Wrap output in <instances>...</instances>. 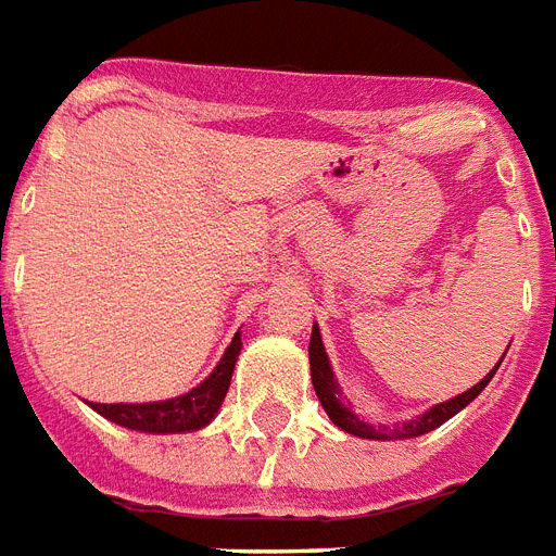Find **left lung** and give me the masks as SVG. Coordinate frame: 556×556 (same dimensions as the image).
Masks as SVG:
<instances>
[{
    "instance_id": "1",
    "label": "left lung",
    "mask_w": 556,
    "mask_h": 556,
    "mask_svg": "<svg viewBox=\"0 0 556 556\" xmlns=\"http://www.w3.org/2000/svg\"><path fill=\"white\" fill-rule=\"evenodd\" d=\"M505 358V355H503ZM500 358V364H503ZM496 364V367H500ZM496 367L488 372L485 379L477 381L473 388L459 393V396L447 399V402L437 404V407H430L428 413H421L416 419L410 421H402L396 428H384V425H370V421L358 419L353 410H350V404L341 399V390H339V381L332 376V367H330V358L324 353V341H321V330L313 324V336H309V372H313V388H315V396L321 402V407L327 410V416L332 419V425L341 430H348L353 437H362V439H413V437H421V433H430L433 428L439 425H445L451 416L462 410V407H468L473 399L485 390V384L494 379Z\"/></svg>"
}]
</instances>
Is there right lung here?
<instances>
[{
    "label": "right lung",
    "instance_id": "right-lung-1",
    "mask_svg": "<svg viewBox=\"0 0 556 556\" xmlns=\"http://www.w3.org/2000/svg\"><path fill=\"white\" fill-rule=\"evenodd\" d=\"M241 355V332H235L232 344L226 348L224 358L217 362L206 381L198 388L166 402L146 404H97L88 402L100 416L128 430H143V433H186V430H201L215 419L220 404L226 399L229 381H232L235 362Z\"/></svg>",
    "mask_w": 556,
    "mask_h": 556
}]
</instances>
